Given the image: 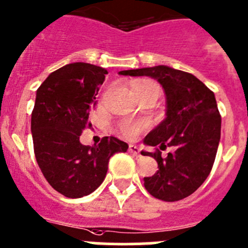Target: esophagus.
Returning <instances> with one entry per match:
<instances>
[{"label":"esophagus","mask_w":248,"mask_h":248,"mask_svg":"<svg viewBox=\"0 0 248 248\" xmlns=\"http://www.w3.org/2000/svg\"><path fill=\"white\" fill-rule=\"evenodd\" d=\"M128 152H129V153H132L133 155H140V149L138 148L137 146H135V144H129V147H128Z\"/></svg>","instance_id":"34e87169"}]
</instances>
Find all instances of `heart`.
Here are the masks:
<instances>
[{"instance_id": "b5f03b06", "label": "heart", "mask_w": 248, "mask_h": 248, "mask_svg": "<svg viewBox=\"0 0 248 248\" xmlns=\"http://www.w3.org/2000/svg\"><path fill=\"white\" fill-rule=\"evenodd\" d=\"M151 86H157L155 82H151V81H140L137 84L133 85V91H137L140 90V89H146V88H151ZM142 126L137 124H129V122H126V124H122L121 126V131L126 137L128 138H132L137 135L138 132L140 131Z\"/></svg>"}]
</instances>
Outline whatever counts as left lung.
<instances>
[{"label": "left lung", "instance_id": "1", "mask_svg": "<svg viewBox=\"0 0 248 248\" xmlns=\"http://www.w3.org/2000/svg\"><path fill=\"white\" fill-rule=\"evenodd\" d=\"M120 75L151 77L164 89L167 117L144 138V144L171 147L174 152L162 158L142 152L158 163L157 173L144 178V188L152 196L164 202H178L191 195L210 174L215 162L221 116L215 95L193 74L166 65L122 70Z\"/></svg>", "mask_w": 248, "mask_h": 248}]
</instances>
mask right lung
Returning a JSON list of instances; mask_svg holds the SVG:
<instances>
[{"label":"right lung","mask_w":248,"mask_h":248,"mask_svg":"<svg viewBox=\"0 0 248 248\" xmlns=\"http://www.w3.org/2000/svg\"><path fill=\"white\" fill-rule=\"evenodd\" d=\"M105 74L106 69L93 64H68L53 71L37 90L31 121L35 159L46 182L71 199L96 190L110 158L128 149L112 136L93 147L80 143L81 132L91 126L89 113Z\"/></svg>","instance_id":"add662e5"}]
</instances>
